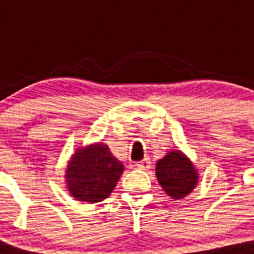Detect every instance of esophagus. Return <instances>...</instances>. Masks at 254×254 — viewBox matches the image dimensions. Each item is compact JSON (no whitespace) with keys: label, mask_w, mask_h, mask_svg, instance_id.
<instances>
[{"label":"esophagus","mask_w":254,"mask_h":254,"mask_svg":"<svg viewBox=\"0 0 254 254\" xmlns=\"http://www.w3.org/2000/svg\"><path fill=\"white\" fill-rule=\"evenodd\" d=\"M135 166L138 168L139 170H147L150 168V160L149 158H145V160L139 161V162H136Z\"/></svg>","instance_id":"1"}]
</instances>
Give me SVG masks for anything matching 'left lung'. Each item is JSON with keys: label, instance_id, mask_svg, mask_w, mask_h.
Masks as SVG:
<instances>
[{"label": "left lung", "instance_id": "1", "mask_svg": "<svg viewBox=\"0 0 254 254\" xmlns=\"http://www.w3.org/2000/svg\"><path fill=\"white\" fill-rule=\"evenodd\" d=\"M155 176L166 195L175 200L190 195L199 183L196 166L180 150H170L157 161Z\"/></svg>", "mask_w": 254, "mask_h": 254}]
</instances>
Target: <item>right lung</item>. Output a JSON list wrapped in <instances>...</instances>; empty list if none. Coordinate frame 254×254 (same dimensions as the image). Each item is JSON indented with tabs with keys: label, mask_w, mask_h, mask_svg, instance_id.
I'll use <instances>...</instances> for the list:
<instances>
[{
	"label": "right lung",
	"mask_w": 254,
	"mask_h": 254,
	"mask_svg": "<svg viewBox=\"0 0 254 254\" xmlns=\"http://www.w3.org/2000/svg\"><path fill=\"white\" fill-rule=\"evenodd\" d=\"M123 170L125 165L104 143L79 146L64 170L66 188L75 200L99 203L111 195Z\"/></svg>",
	"instance_id": "right-lung-1"
}]
</instances>
